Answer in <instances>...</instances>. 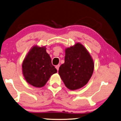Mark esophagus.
I'll use <instances>...</instances> for the list:
<instances>
[{
  "instance_id": "1",
  "label": "esophagus",
  "mask_w": 121,
  "mask_h": 121,
  "mask_svg": "<svg viewBox=\"0 0 121 121\" xmlns=\"http://www.w3.org/2000/svg\"><path fill=\"white\" fill-rule=\"evenodd\" d=\"M59 67H60V65H56V68L57 69V71L59 70Z\"/></svg>"
}]
</instances>
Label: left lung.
<instances>
[{
	"mask_svg": "<svg viewBox=\"0 0 121 121\" xmlns=\"http://www.w3.org/2000/svg\"><path fill=\"white\" fill-rule=\"evenodd\" d=\"M65 62L60 66L59 74L68 89H79L91 79L94 71V61L80 43L65 48Z\"/></svg>",
	"mask_w": 121,
	"mask_h": 121,
	"instance_id": "8db88e82",
	"label": "left lung"
}]
</instances>
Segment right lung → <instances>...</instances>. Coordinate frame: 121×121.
Returning a JSON list of instances; mask_svg holds the SVG:
<instances>
[{"label": "right lung", "instance_id": "right-lung-1", "mask_svg": "<svg viewBox=\"0 0 121 121\" xmlns=\"http://www.w3.org/2000/svg\"><path fill=\"white\" fill-rule=\"evenodd\" d=\"M46 47L34 45L30 48L22 63V73L26 81L33 86H45L57 69L52 64Z\"/></svg>", "mask_w": 121, "mask_h": 121}]
</instances>
